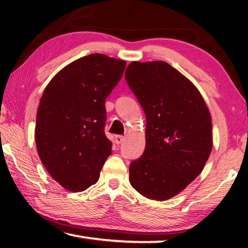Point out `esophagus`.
Segmentation results:
<instances>
[{
	"label": "esophagus",
	"mask_w": 248,
	"mask_h": 248,
	"mask_svg": "<svg viewBox=\"0 0 248 248\" xmlns=\"http://www.w3.org/2000/svg\"><path fill=\"white\" fill-rule=\"evenodd\" d=\"M115 141H116L117 144H121L124 141V136H116Z\"/></svg>",
	"instance_id": "1"
}]
</instances>
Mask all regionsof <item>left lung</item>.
Here are the masks:
<instances>
[{"instance_id": "1", "label": "left lung", "mask_w": 248, "mask_h": 248, "mask_svg": "<svg viewBox=\"0 0 248 248\" xmlns=\"http://www.w3.org/2000/svg\"><path fill=\"white\" fill-rule=\"evenodd\" d=\"M124 77L146 118L145 149L130 164V184L146 198L167 200L203 170L211 116L194 84L164 61L131 62Z\"/></svg>"}]
</instances>
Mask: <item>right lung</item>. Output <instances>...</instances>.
<instances>
[{"instance_id": "obj_1", "label": "right lung", "mask_w": 248, "mask_h": 248, "mask_svg": "<svg viewBox=\"0 0 248 248\" xmlns=\"http://www.w3.org/2000/svg\"><path fill=\"white\" fill-rule=\"evenodd\" d=\"M125 61L92 53L62 69L46 87L37 110L36 145L51 177L71 191L96 184L111 142L105 102Z\"/></svg>"}]
</instances>
